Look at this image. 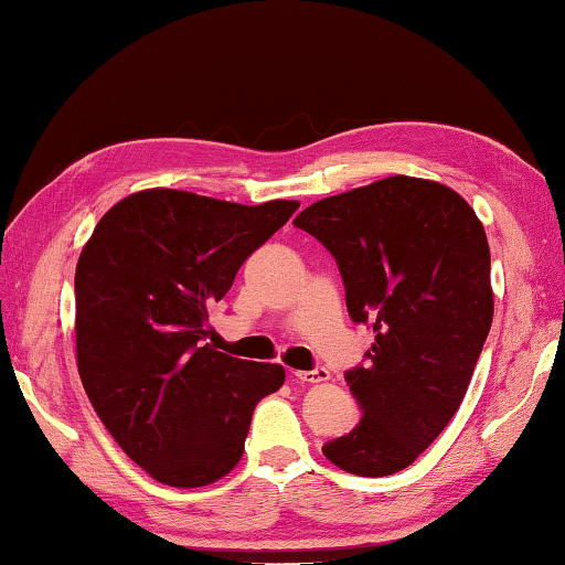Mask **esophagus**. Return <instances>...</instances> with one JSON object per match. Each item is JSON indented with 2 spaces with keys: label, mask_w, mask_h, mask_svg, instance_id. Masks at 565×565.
<instances>
[{
  "label": "esophagus",
  "mask_w": 565,
  "mask_h": 565,
  "mask_svg": "<svg viewBox=\"0 0 565 565\" xmlns=\"http://www.w3.org/2000/svg\"><path fill=\"white\" fill-rule=\"evenodd\" d=\"M292 379L302 381V383H319V381L329 379V371L322 366H317L312 371H292Z\"/></svg>",
  "instance_id": "esophagus-1"
}]
</instances>
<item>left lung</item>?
<instances>
[{
  "label": "left lung",
  "mask_w": 565,
  "mask_h": 565,
  "mask_svg": "<svg viewBox=\"0 0 565 565\" xmlns=\"http://www.w3.org/2000/svg\"><path fill=\"white\" fill-rule=\"evenodd\" d=\"M295 226L332 253L351 322L374 332L366 364L344 374L361 420L322 452L359 477L406 470L460 408L492 327L482 223L448 186L388 177Z\"/></svg>",
  "instance_id": "8db88e82"
}]
</instances>
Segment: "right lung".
Returning <instances> with one entry per match:
<instances>
[{
  "label": "right lung",
  "instance_id": "obj_1",
  "mask_svg": "<svg viewBox=\"0 0 565 565\" xmlns=\"http://www.w3.org/2000/svg\"><path fill=\"white\" fill-rule=\"evenodd\" d=\"M297 201L231 204L177 189L122 199L76 268L83 388L125 455L169 487H204L243 455L253 411L278 391V364L221 354L209 310Z\"/></svg>",
  "mask_w": 565,
  "mask_h": 565
}]
</instances>
